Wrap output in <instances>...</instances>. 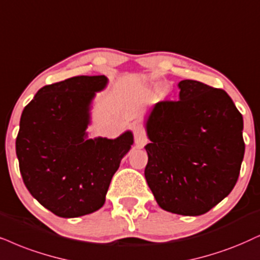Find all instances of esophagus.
Masks as SVG:
<instances>
[{
    "instance_id": "obj_1",
    "label": "esophagus",
    "mask_w": 260,
    "mask_h": 260,
    "mask_svg": "<svg viewBox=\"0 0 260 260\" xmlns=\"http://www.w3.org/2000/svg\"><path fill=\"white\" fill-rule=\"evenodd\" d=\"M133 134H134V141L139 147H143L146 144L147 138H146V133L144 127L141 124H137L133 129Z\"/></svg>"
}]
</instances>
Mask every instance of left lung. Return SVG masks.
Wrapping results in <instances>:
<instances>
[{
	"instance_id": "obj_1",
	"label": "left lung",
	"mask_w": 260,
	"mask_h": 260,
	"mask_svg": "<svg viewBox=\"0 0 260 260\" xmlns=\"http://www.w3.org/2000/svg\"><path fill=\"white\" fill-rule=\"evenodd\" d=\"M180 101L154 104L146 120L145 179L166 211L206 213L234 188L245 154L244 120L225 91L182 80Z\"/></svg>"
}]
</instances>
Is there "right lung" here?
Instances as JSON below:
<instances>
[{
    "mask_svg": "<svg viewBox=\"0 0 260 260\" xmlns=\"http://www.w3.org/2000/svg\"><path fill=\"white\" fill-rule=\"evenodd\" d=\"M106 75H80L42 87L20 119L15 141L28 192L63 218L100 210L121 159L133 145L127 131L116 139H88L91 103Z\"/></svg>",
    "mask_w": 260,
    "mask_h": 260,
    "instance_id": "right-lung-1",
    "label": "right lung"
}]
</instances>
